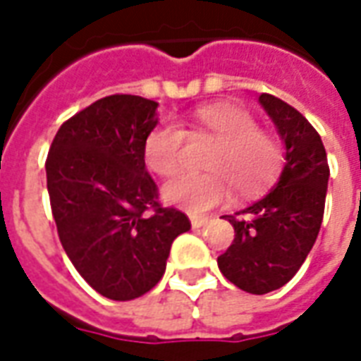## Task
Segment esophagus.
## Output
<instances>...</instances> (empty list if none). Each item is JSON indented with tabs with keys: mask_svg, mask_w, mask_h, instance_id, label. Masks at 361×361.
<instances>
[{
	"mask_svg": "<svg viewBox=\"0 0 361 361\" xmlns=\"http://www.w3.org/2000/svg\"><path fill=\"white\" fill-rule=\"evenodd\" d=\"M207 224V219L204 216H191V226L199 230V228H203Z\"/></svg>",
	"mask_w": 361,
	"mask_h": 361,
	"instance_id": "34e87169",
	"label": "esophagus"
}]
</instances>
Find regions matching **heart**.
<instances>
[{
    "instance_id": "obj_1",
    "label": "heart",
    "mask_w": 361,
    "mask_h": 361,
    "mask_svg": "<svg viewBox=\"0 0 361 361\" xmlns=\"http://www.w3.org/2000/svg\"><path fill=\"white\" fill-rule=\"evenodd\" d=\"M188 133L212 137L216 147L209 152L204 168L211 173H181L162 189L166 203L191 214H204L226 203L232 185L240 193H253L271 183L282 166V147L250 111L234 104H212L193 114ZM185 129L173 121H160L145 141V162L158 176H172L181 168Z\"/></svg>"
}]
</instances>
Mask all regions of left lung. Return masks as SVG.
Instances as JSON below:
<instances>
[{
	"label": "left lung",
	"mask_w": 361,
	"mask_h": 361,
	"mask_svg": "<svg viewBox=\"0 0 361 361\" xmlns=\"http://www.w3.org/2000/svg\"><path fill=\"white\" fill-rule=\"evenodd\" d=\"M284 145V168L263 199L226 214L234 242L219 257V269L250 294L279 290L300 271L317 240L325 212L329 164L319 133L290 104L259 96Z\"/></svg>",
	"instance_id": "1"
}]
</instances>
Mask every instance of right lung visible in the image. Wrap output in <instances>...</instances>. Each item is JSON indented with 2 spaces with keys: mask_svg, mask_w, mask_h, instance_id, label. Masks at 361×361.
<instances>
[{
  "mask_svg": "<svg viewBox=\"0 0 361 361\" xmlns=\"http://www.w3.org/2000/svg\"><path fill=\"white\" fill-rule=\"evenodd\" d=\"M157 108L142 96L100 98L59 127L46 160L59 242L82 279L116 302L157 286L172 242L191 228L183 212L158 204L145 168Z\"/></svg>",
  "mask_w": 361,
  "mask_h": 361,
  "instance_id": "1",
  "label": "right lung"
}]
</instances>
